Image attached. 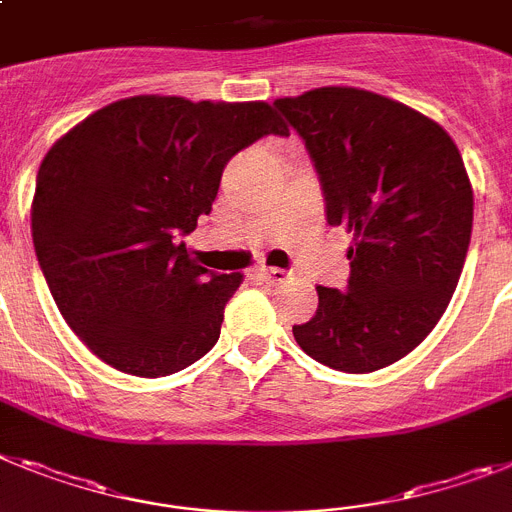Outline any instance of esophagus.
Segmentation results:
<instances>
[{"label": "esophagus", "mask_w": 512, "mask_h": 512, "mask_svg": "<svg viewBox=\"0 0 512 512\" xmlns=\"http://www.w3.org/2000/svg\"><path fill=\"white\" fill-rule=\"evenodd\" d=\"M259 277L269 282V285H285L287 279H290V272H285V269H261Z\"/></svg>", "instance_id": "34e87169"}]
</instances>
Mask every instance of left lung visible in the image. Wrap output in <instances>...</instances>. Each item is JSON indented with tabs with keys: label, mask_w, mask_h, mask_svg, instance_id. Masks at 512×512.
<instances>
[{
	"label": "left lung",
	"mask_w": 512,
	"mask_h": 512,
	"mask_svg": "<svg viewBox=\"0 0 512 512\" xmlns=\"http://www.w3.org/2000/svg\"><path fill=\"white\" fill-rule=\"evenodd\" d=\"M274 106L313 157L326 222L355 235L347 287H316L295 342L344 373L386 368L435 329L464 269L474 191L461 152L443 126L370 90L316 87Z\"/></svg>",
	"instance_id": "obj_1"
}]
</instances>
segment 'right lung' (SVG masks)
Here are the masks:
<instances>
[{"label":"right lung","instance_id":"add662e5","mask_svg":"<svg viewBox=\"0 0 512 512\" xmlns=\"http://www.w3.org/2000/svg\"><path fill=\"white\" fill-rule=\"evenodd\" d=\"M266 134L274 108L134 95L100 108L46 152L30 227L69 329L121 373L160 378L220 339L243 274L209 272L181 235L212 212L227 160Z\"/></svg>","mask_w":512,"mask_h":512}]
</instances>
